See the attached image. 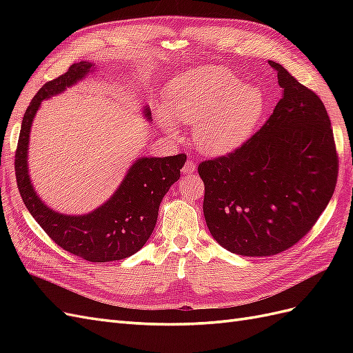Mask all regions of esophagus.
I'll return each instance as SVG.
<instances>
[{"label": "esophagus", "instance_id": "esophagus-1", "mask_svg": "<svg viewBox=\"0 0 353 353\" xmlns=\"http://www.w3.org/2000/svg\"><path fill=\"white\" fill-rule=\"evenodd\" d=\"M194 170H196V163L191 162V160H187L184 168H183V172H184L185 175H191V174L194 172Z\"/></svg>", "mask_w": 353, "mask_h": 353}]
</instances>
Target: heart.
Returning a JSON list of instances; mask_svg holds the SVG:
<instances>
[{"label":"heart","instance_id":"b5f03b06","mask_svg":"<svg viewBox=\"0 0 353 353\" xmlns=\"http://www.w3.org/2000/svg\"><path fill=\"white\" fill-rule=\"evenodd\" d=\"M156 109L162 130L176 135L173 119L194 123L193 138L201 152L225 154L252 137L265 112V95L254 85H243L221 68H199L175 78Z\"/></svg>","mask_w":353,"mask_h":353}]
</instances>
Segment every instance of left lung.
I'll return each instance as SVG.
<instances>
[{"label":"left lung","mask_w":353,"mask_h":353,"mask_svg":"<svg viewBox=\"0 0 353 353\" xmlns=\"http://www.w3.org/2000/svg\"><path fill=\"white\" fill-rule=\"evenodd\" d=\"M283 97L236 152L199 165L206 225L223 249L271 256L314 227L334 193L339 160L324 103L281 65Z\"/></svg>","instance_id":"8db88e82"}]
</instances>
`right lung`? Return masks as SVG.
Wrapping results in <instances>:
<instances>
[{
    "label": "right lung",
    "instance_id": "1",
    "mask_svg": "<svg viewBox=\"0 0 353 353\" xmlns=\"http://www.w3.org/2000/svg\"><path fill=\"white\" fill-rule=\"evenodd\" d=\"M94 70L91 61L74 63L65 74L47 82L37 92L23 116L14 169L25 206L52 241L85 261L112 262L130 258L150 239L160 201L179 179L187 156L138 157L112 197L85 215H68L48 208L37 194L29 176L30 126L42 101L70 88ZM143 114L152 121L150 108L145 105Z\"/></svg>",
    "mask_w": 353,
    "mask_h": 353
}]
</instances>
